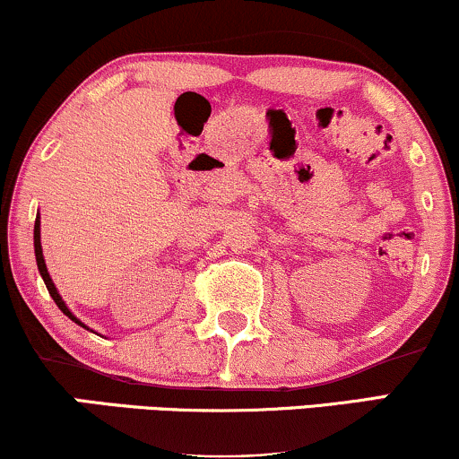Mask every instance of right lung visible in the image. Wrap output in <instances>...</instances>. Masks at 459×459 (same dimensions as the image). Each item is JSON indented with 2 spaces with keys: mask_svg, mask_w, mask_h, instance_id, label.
Listing matches in <instances>:
<instances>
[{
  "mask_svg": "<svg viewBox=\"0 0 459 459\" xmlns=\"http://www.w3.org/2000/svg\"><path fill=\"white\" fill-rule=\"evenodd\" d=\"M34 250H36V263H38V272H40L42 280H44V284H47V289H48V295L53 297V301L57 303V307H59V310H62V312L65 314V316L74 320V323H76V325H81V327H85V325H82L81 320L76 318L74 314H72V312L68 310V306H65V303H64L62 295H59L57 289H55V284H53L51 275H48L47 263H44V256H42V244H40V215H38V218H36V224H34ZM85 329H90V327H85Z\"/></svg>",
  "mask_w": 459,
  "mask_h": 459,
  "instance_id": "1",
  "label": "right lung"
}]
</instances>
